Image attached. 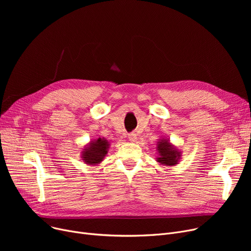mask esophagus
Masks as SVG:
<instances>
[{"instance_id": "34e87169", "label": "esophagus", "mask_w": 251, "mask_h": 251, "mask_svg": "<svg viewBox=\"0 0 251 251\" xmlns=\"http://www.w3.org/2000/svg\"><path fill=\"white\" fill-rule=\"evenodd\" d=\"M128 138L131 142H135L137 140V134L136 133H130L128 135Z\"/></svg>"}]
</instances>
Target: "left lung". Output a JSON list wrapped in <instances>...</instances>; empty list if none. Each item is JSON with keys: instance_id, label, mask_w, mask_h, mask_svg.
Returning <instances> with one entry per match:
<instances>
[{"instance_id": "1", "label": "left lung", "mask_w": 251, "mask_h": 251, "mask_svg": "<svg viewBox=\"0 0 251 251\" xmlns=\"http://www.w3.org/2000/svg\"><path fill=\"white\" fill-rule=\"evenodd\" d=\"M156 151L159 156L155 161L159 165L164 167H173L179 164L182 156L181 151H179L170 139L160 138L156 143Z\"/></svg>"}]
</instances>
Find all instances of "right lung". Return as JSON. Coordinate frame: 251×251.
Listing matches in <instances>:
<instances>
[{
    "label": "right lung",
    "instance_id": "1",
    "mask_svg": "<svg viewBox=\"0 0 251 251\" xmlns=\"http://www.w3.org/2000/svg\"><path fill=\"white\" fill-rule=\"evenodd\" d=\"M110 142L104 137L90 140L81 151V160L87 166H97L100 164L107 155Z\"/></svg>",
    "mask_w": 251,
    "mask_h": 251
}]
</instances>
